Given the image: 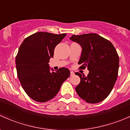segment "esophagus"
<instances>
[{
    "label": "esophagus",
    "instance_id": "obj_1",
    "mask_svg": "<svg viewBox=\"0 0 130 130\" xmlns=\"http://www.w3.org/2000/svg\"><path fill=\"white\" fill-rule=\"evenodd\" d=\"M74 75H75V73H74V72H70V75L73 76Z\"/></svg>",
    "mask_w": 130,
    "mask_h": 130
}]
</instances>
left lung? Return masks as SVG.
<instances>
[{"instance_id": "8db88e82", "label": "left lung", "mask_w": 130, "mask_h": 130, "mask_svg": "<svg viewBox=\"0 0 130 130\" xmlns=\"http://www.w3.org/2000/svg\"><path fill=\"white\" fill-rule=\"evenodd\" d=\"M70 40L80 45L82 53L78 63L89 71L87 77L75 73L80 78L75 87L77 94L88 103L103 101L117 79L120 60L116 49L111 42L95 33L72 35Z\"/></svg>"}]
</instances>
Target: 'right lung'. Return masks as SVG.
<instances>
[{
    "label": "right lung",
    "instance_id": "right-lung-1",
    "mask_svg": "<svg viewBox=\"0 0 130 130\" xmlns=\"http://www.w3.org/2000/svg\"><path fill=\"white\" fill-rule=\"evenodd\" d=\"M66 35L36 32L26 38L19 47L15 58L18 78L26 94L35 101L44 103L53 99L70 76L67 68L54 72L48 64L55 46Z\"/></svg>",
    "mask_w": 130,
    "mask_h": 130
}]
</instances>
